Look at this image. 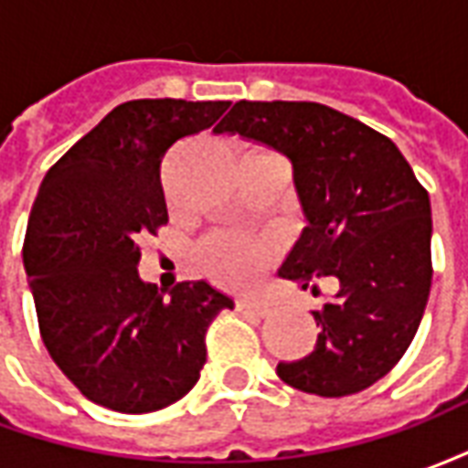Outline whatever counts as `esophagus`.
Here are the masks:
<instances>
[{
	"label": "esophagus",
	"mask_w": 468,
	"mask_h": 468,
	"mask_svg": "<svg viewBox=\"0 0 468 468\" xmlns=\"http://www.w3.org/2000/svg\"><path fill=\"white\" fill-rule=\"evenodd\" d=\"M235 305H238V311H253L258 315H268L273 311V305L261 298H240V301H235Z\"/></svg>",
	"instance_id": "esophagus-1"
}]
</instances>
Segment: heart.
<instances>
[{
	"label": "heart",
	"mask_w": 468,
	"mask_h": 468,
	"mask_svg": "<svg viewBox=\"0 0 468 468\" xmlns=\"http://www.w3.org/2000/svg\"><path fill=\"white\" fill-rule=\"evenodd\" d=\"M278 258V245L263 235L220 230L200 240L195 250L197 268L213 283L225 288H248Z\"/></svg>",
	"instance_id": "1"
}]
</instances>
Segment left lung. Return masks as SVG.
Returning <instances> with one entry per match:
<instances>
[{
    "label": "left lung",
    "instance_id": "left-lung-1",
    "mask_svg": "<svg viewBox=\"0 0 468 468\" xmlns=\"http://www.w3.org/2000/svg\"><path fill=\"white\" fill-rule=\"evenodd\" d=\"M215 133H238L291 157L308 228L281 278L334 301L314 311V351L278 363L281 381L315 396H351L401 361L431 291V203L399 147L318 102L240 100Z\"/></svg>",
    "mask_w": 468,
    "mask_h": 468
}]
</instances>
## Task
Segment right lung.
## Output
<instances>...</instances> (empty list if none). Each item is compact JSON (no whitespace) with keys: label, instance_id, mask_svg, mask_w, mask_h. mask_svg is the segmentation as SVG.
Instances as JSON below:
<instances>
[{"label":"right lung","instance_id":"add662e5","mask_svg":"<svg viewBox=\"0 0 468 468\" xmlns=\"http://www.w3.org/2000/svg\"><path fill=\"white\" fill-rule=\"evenodd\" d=\"M230 102L130 100L47 170L27 223L39 334L77 391L120 413L160 411L200 378L207 325L233 301L205 281L170 298L137 275L140 240L167 225L160 165Z\"/></svg>","mask_w":468,"mask_h":468}]
</instances>
